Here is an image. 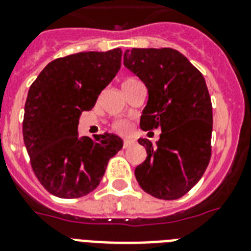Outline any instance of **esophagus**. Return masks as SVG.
<instances>
[{"label":"esophagus","instance_id":"esophagus-1","mask_svg":"<svg viewBox=\"0 0 251 251\" xmlns=\"http://www.w3.org/2000/svg\"><path fill=\"white\" fill-rule=\"evenodd\" d=\"M133 143V139H127V138H126V139H124V149H127V147H130Z\"/></svg>","mask_w":251,"mask_h":251}]
</instances>
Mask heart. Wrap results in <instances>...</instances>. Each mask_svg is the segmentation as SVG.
I'll return each instance as SVG.
<instances>
[{
  "label": "heart",
  "instance_id": "obj_1",
  "mask_svg": "<svg viewBox=\"0 0 251 251\" xmlns=\"http://www.w3.org/2000/svg\"><path fill=\"white\" fill-rule=\"evenodd\" d=\"M134 82H137V79H134V78H126V79L122 82V87L134 83ZM112 127H113V130L118 131V133H127L130 130V122L125 121V120H117V121L113 122Z\"/></svg>",
  "mask_w": 251,
  "mask_h": 251
}]
</instances>
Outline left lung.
Instances as JSON below:
<instances>
[{
	"mask_svg": "<svg viewBox=\"0 0 251 251\" xmlns=\"http://www.w3.org/2000/svg\"><path fill=\"white\" fill-rule=\"evenodd\" d=\"M124 65L149 90L142 130H161L156 146L138 141L147 157L135 168V178L155 198H181L202 178L211 159L212 104L206 80L172 48H133L124 54Z\"/></svg>",
	"mask_w": 251,
	"mask_h": 251,
	"instance_id": "obj_1",
	"label": "left lung"
}]
</instances>
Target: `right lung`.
Here are the masks:
<instances>
[{
	"label": "right lung",
	"instance_id": "1",
	"mask_svg": "<svg viewBox=\"0 0 251 251\" xmlns=\"http://www.w3.org/2000/svg\"><path fill=\"white\" fill-rule=\"evenodd\" d=\"M121 48L80 52L53 60L31 84L25 105L23 139L31 167L40 183L58 198H79L94 191L108 161L124 142L104 133L79 138L83 110L121 68Z\"/></svg>",
	"mask_w": 251,
	"mask_h": 251
}]
</instances>
